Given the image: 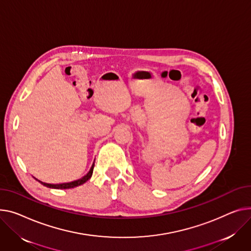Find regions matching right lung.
Masks as SVG:
<instances>
[{
    "label": "right lung",
    "mask_w": 251,
    "mask_h": 251,
    "mask_svg": "<svg viewBox=\"0 0 251 251\" xmlns=\"http://www.w3.org/2000/svg\"><path fill=\"white\" fill-rule=\"evenodd\" d=\"M94 166H95V163L92 164L90 171L88 172L87 175L83 176L82 177H80L79 179H76V180H74V181H71V182H64V183H57V185H52V183H46V182H42L40 181L43 186L47 187V188H52V189H72V188H75V187H78L80 185H82V183H85L88 179L91 178L92 175H93V171H94Z\"/></svg>",
    "instance_id": "add662e5"
}]
</instances>
